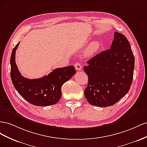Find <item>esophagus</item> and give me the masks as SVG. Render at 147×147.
Listing matches in <instances>:
<instances>
[{"instance_id":"34e87169","label":"esophagus","mask_w":147,"mask_h":147,"mask_svg":"<svg viewBox=\"0 0 147 147\" xmlns=\"http://www.w3.org/2000/svg\"><path fill=\"white\" fill-rule=\"evenodd\" d=\"M74 66H75V68H76V70L79 71V70H81L82 69V66L81 65L80 63H78V62L76 63L75 64Z\"/></svg>"}]
</instances>
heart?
Here are the masks:
<instances>
[{"mask_svg": "<svg viewBox=\"0 0 147 147\" xmlns=\"http://www.w3.org/2000/svg\"><path fill=\"white\" fill-rule=\"evenodd\" d=\"M100 49V44L98 42H93L86 49L85 53L86 56L90 57L97 52Z\"/></svg>", "mask_w": 147, "mask_h": 147, "instance_id": "b5f03b06", "label": "heart"}]
</instances>
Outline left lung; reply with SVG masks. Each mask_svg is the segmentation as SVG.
<instances>
[{"instance_id": "1", "label": "left lung", "mask_w": 147, "mask_h": 147, "mask_svg": "<svg viewBox=\"0 0 147 147\" xmlns=\"http://www.w3.org/2000/svg\"><path fill=\"white\" fill-rule=\"evenodd\" d=\"M87 63L84 71L89 80L84 95L90 105L111 106L127 94L132 84L135 58L123 34L115 32L110 49Z\"/></svg>"}]
</instances>
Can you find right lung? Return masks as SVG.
<instances>
[{
    "instance_id": "add662e5",
    "label": "right lung",
    "mask_w": 147,
    "mask_h": 147,
    "mask_svg": "<svg viewBox=\"0 0 147 147\" xmlns=\"http://www.w3.org/2000/svg\"><path fill=\"white\" fill-rule=\"evenodd\" d=\"M19 42L12 50L10 76L12 83L20 95L34 105L46 107L55 105L61 97V87L76 73L72 65L55 69L47 76L29 79L24 78L15 63V53Z\"/></svg>"
}]
</instances>
